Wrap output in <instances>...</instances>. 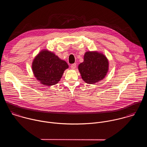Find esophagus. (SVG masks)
Masks as SVG:
<instances>
[{"label": "esophagus", "instance_id": "1", "mask_svg": "<svg viewBox=\"0 0 147 147\" xmlns=\"http://www.w3.org/2000/svg\"><path fill=\"white\" fill-rule=\"evenodd\" d=\"M76 63H74V64L71 65V68L72 69H75L76 68Z\"/></svg>", "mask_w": 147, "mask_h": 147}]
</instances>
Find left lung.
Here are the masks:
<instances>
[{
	"label": "left lung",
	"instance_id": "left-lung-1",
	"mask_svg": "<svg viewBox=\"0 0 147 147\" xmlns=\"http://www.w3.org/2000/svg\"><path fill=\"white\" fill-rule=\"evenodd\" d=\"M78 68L84 82L94 84L105 78L108 71L109 62L101 53L88 51L84 55V62Z\"/></svg>",
	"mask_w": 147,
	"mask_h": 147
}]
</instances>
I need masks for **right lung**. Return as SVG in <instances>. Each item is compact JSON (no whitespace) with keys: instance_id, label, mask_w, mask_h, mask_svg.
Returning <instances> with one entry per match:
<instances>
[{"instance_id":"right-lung-1","label":"right lung","mask_w":147,"mask_h":147,"mask_svg":"<svg viewBox=\"0 0 147 147\" xmlns=\"http://www.w3.org/2000/svg\"><path fill=\"white\" fill-rule=\"evenodd\" d=\"M68 67L66 62L47 50L41 51L32 63L34 76L41 84L47 86L57 84Z\"/></svg>"}]
</instances>
